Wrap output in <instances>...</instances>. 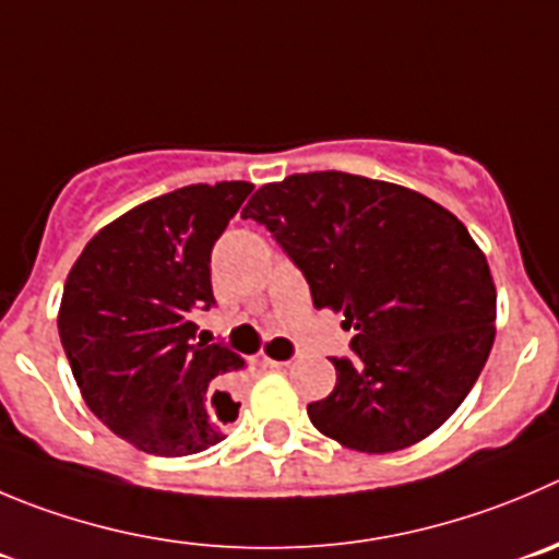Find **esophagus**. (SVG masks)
I'll return each instance as SVG.
<instances>
[{
	"mask_svg": "<svg viewBox=\"0 0 559 559\" xmlns=\"http://www.w3.org/2000/svg\"><path fill=\"white\" fill-rule=\"evenodd\" d=\"M260 365H263V368H288V362H280V359H269V356H263V359H260Z\"/></svg>",
	"mask_w": 559,
	"mask_h": 559,
	"instance_id": "obj_1",
	"label": "esophagus"
}]
</instances>
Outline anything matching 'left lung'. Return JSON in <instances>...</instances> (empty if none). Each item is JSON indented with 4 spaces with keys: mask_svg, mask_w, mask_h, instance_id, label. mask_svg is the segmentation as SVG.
<instances>
[{
    "mask_svg": "<svg viewBox=\"0 0 559 559\" xmlns=\"http://www.w3.org/2000/svg\"><path fill=\"white\" fill-rule=\"evenodd\" d=\"M243 219L269 227L310 285L343 312L350 359L307 406L323 436L359 453H395L442 428L493 345L497 288L459 216L406 186L307 173L265 183Z\"/></svg>",
    "mask_w": 559,
    "mask_h": 559,
    "instance_id": "8db88e82",
    "label": "left lung"
}]
</instances>
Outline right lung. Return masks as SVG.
I'll list each match as a JSON object with an SVG mask.
<instances>
[{
  "mask_svg": "<svg viewBox=\"0 0 559 559\" xmlns=\"http://www.w3.org/2000/svg\"><path fill=\"white\" fill-rule=\"evenodd\" d=\"M254 186L194 183L100 227L62 290V348L90 412L142 453L194 455L238 417L230 348L194 340L191 312L214 305L211 249Z\"/></svg>",
  "mask_w": 559,
  "mask_h": 559,
  "instance_id": "add662e5",
  "label": "right lung"
}]
</instances>
